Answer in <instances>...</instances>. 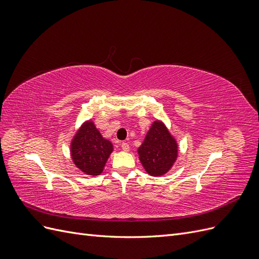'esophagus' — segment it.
Instances as JSON below:
<instances>
[{"mask_svg":"<svg viewBox=\"0 0 259 259\" xmlns=\"http://www.w3.org/2000/svg\"><path fill=\"white\" fill-rule=\"evenodd\" d=\"M121 147H122V149L124 151H130V145L127 144V143H122V145H121Z\"/></svg>","mask_w":259,"mask_h":259,"instance_id":"obj_1","label":"esophagus"}]
</instances>
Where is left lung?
<instances>
[{"instance_id": "left-lung-1", "label": "left lung", "mask_w": 259, "mask_h": 259, "mask_svg": "<svg viewBox=\"0 0 259 259\" xmlns=\"http://www.w3.org/2000/svg\"><path fill=\"white\" fill-rule=\"evenodd\" d=\"M140 163L149 175L160 177L173 167L178 158V143L164 122L155 120L137 149Z\"/></svg>"}]
</instances>
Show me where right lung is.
Wrapping results in <instances>:
<instances>
[{
    "label": "right lung",
    "mask_w": 259,
    "mask_h": 259,
    "mask_svg": "<svg viewBox=\"0 0 259 259\" xmlns=\"http://www.w3.org/2000/svg\"><path fill=\"white\" fill-rule=\"evenodd\" d=\"M112 151V143L100 134L93 119L83 122L70 143L73 164L82 173L90 176L103 173Z\"/></svg>",
    "instance_id": "add662e5"
}]
</instances>
